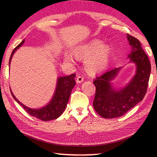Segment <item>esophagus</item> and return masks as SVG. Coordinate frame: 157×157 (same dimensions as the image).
<instances>
[{"label":"esophagus","instance_id":"obj_1","mask_svg":"<svg viewBox=\"0 0 157 157\" xmlns=\"http://www.w3.org/2000/svg\"><path fill=\"white\" fill-rule=\"evenodd\" d=\"M83 81H84L83 77L78 75V78H77V79H76V82H78V83H82V82H83Z\"/></svg>","mask_w":157,"mask_h":157}]
</instances>
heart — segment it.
Here are the masks:
<instances>
[{
	"label": "heart",
	"instance_id": "heart-1",
	"mask_svg": "<svg viewBox=\"0 0 157 157\" xmlns=\"http://www.w3.org/2000/svg\"><path fill=\"white\" fill-rule=\"evenodd\" d=\"M73 55L78 59H85V69L89 73L95 74L108 66L111 49L108 44H102L99 39H93L76 46L73 49ZM64 61L72 63L73 58L70 55H66Z\"/></svg>",
	"mask_w": 157,
	"mask_h": 157
}]
</instances>
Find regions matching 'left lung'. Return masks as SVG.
I'll return each instance as SVG.
<instances>
[{
    "label": "left lung",
    "instance_id": "8db88e82",
    "mask_svg": "<svg viewBox=\"0 0 157 157\" xmlns=\"http://www.w3.org/2000/svg\"><path fill=\"white\" fill-rule=\"evenodd\" d=\"M127 37L131 47L127 58L129 63L136 66L134 75L124 86L114 87L111 81L123 68L121 66L105 71L94 81L96 90L93 105L96 112L105 118L123 116L143 100L147 91L151 73L150 62L140 41L129 34Z\"/></svg>",
    "mask_w": 157,
    "mask_h": 157
}]
</instances>
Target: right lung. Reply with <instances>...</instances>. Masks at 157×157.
<instances>
[{
  "instance_id": "right-lung-1",
  "label": "right lung",
  "mask_w": 157,
  "mask_h": 157,
  "mask_svg": "<svg viewBox=\"0 0 157 157\" xmlns=\"http://www.w3.org/2000/svg\"><path fill=\"white\" fill-rule=\"evenodd\" d=\"M24 42L25 39H23L21 43L18 44L12 51L10 58V66L13 55L17 51V50L24 44ZM75 74H72L68 76L59 77L57 78L56 88H55V91L54 92V95L52 97V99L49 101L48 103H47V105L39 109H32L26 107L19 100H17V98L14 96V94L12 93V90H10V91H11V94L14 99L32 116L35 117L43 121L55 120L62 115L65 110L69 100V98H70L71 93L75 85Z\"/></svg>"
}]
</instances>
